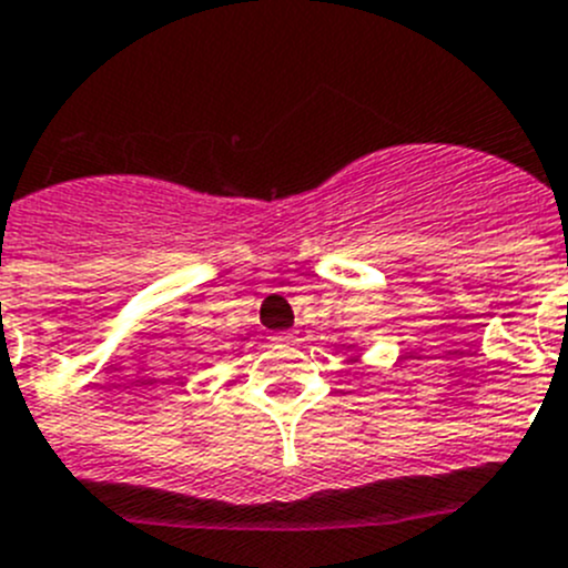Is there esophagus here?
<instances>
[{
    "label": "esophagus",
    "mask_w": 568,
    "mask_h": 568,
    "mask_svg": "<svg viewBox=\"0 0 568 568\" xmlns=\"http://www.w3.org/2000/svg\"><path fill=\"white\" fill-rule=\"evenodd\" d=\"M273 341H290V332H278V335H273Z\"/></svg>",
    "instance_id": "esophagus-1"
}]
</instances>
